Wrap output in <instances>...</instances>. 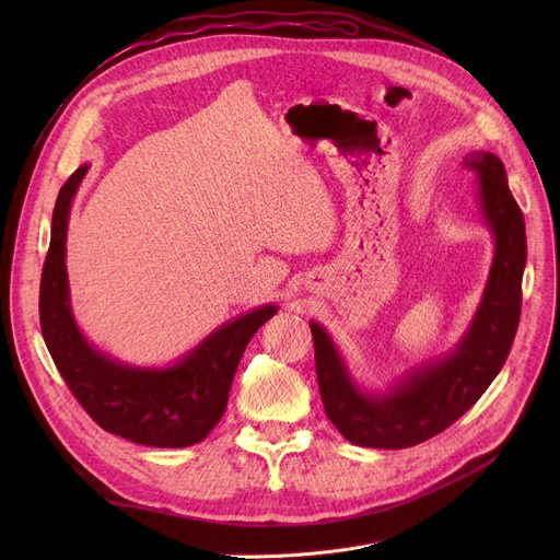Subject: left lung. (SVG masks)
Wrapping results in <instances>:
<instances>
[{"label":"left lung","instance_id":"8db88e82","mask_svg":"<svg viewBox=\"0 0 560 560\" xmlns=\"http://www.w3.org/2000/svg\"><path fill=\"white\" fill-rule=\"evenodd\" d=\"M463 165L479 174L481 206L497 252L483 302L456 354L416 372L395 393L372 399L351 386L331 340L311 325L322 404L334 427L354 445L404 450L445 431L477 404L511 351L522 311L524 218L502 161L490 152H472Z\"/></svg>","mask_w":560,"mask_h":560}]
</instances>
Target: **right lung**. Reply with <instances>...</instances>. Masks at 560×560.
Segmentation results:
<instances>
[{
  "instance_id": "add662e5",
  "label": "right lung",
  "mask_w": 560,
  "mask_h": 560,
  "mask_svg": "<svg viewBox=\"0 0 560 560\" xmlns=\"http://www.w3.org/2000/svg\"><path fill=\"white\" fill-rule=\"evenodd\" d=\"M85 172L81 165L70 176L54 206L38 302L45 345L74 399L104 431L147 447L195 445L224 416L245 347L277 308L262 306L233 319L170 370L125 368L97 354L72 319L66 275L70 203Z\"/></svg>"
}]
</instances>
